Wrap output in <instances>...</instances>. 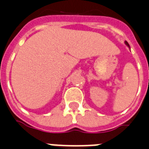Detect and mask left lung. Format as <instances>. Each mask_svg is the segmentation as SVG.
<instances>
[{"mask_svg":"<svg viewBox=\"0 0 149 149\" xmlns=\"http://www.w3.org/2000/svg\"><path fill=\"white\" fill-rule=\"evenodd\" d=\"M125 44H126V45H127V46H129V44L127 43V42H125Z\"/></svg>","mask_w":149,"mask_h":149,"instance_id":"1","label":"left lung"}]
</instances>
